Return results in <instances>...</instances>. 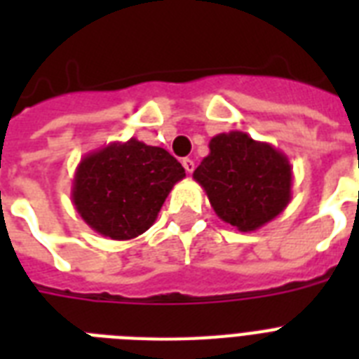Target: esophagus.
I'll use <instances>...</instances> for the list:
<instances>
[{
	"label": "esophagus",
	"mask_w": 359,
	"mask_h": 359,
	"mask_svg": "<svg viewBox=\"0 0 359 359\" xmlns=\"http://www.w3.org/2000/svg\"><path fill=\"white\" fill-rule=\"evenodd\" d=\"M182 168L186 169V173H191V171L196 169V163H194L191 158H184V160H182Z\"/></svg>",
	"instance_id": "34e87169"
}]
</instances>
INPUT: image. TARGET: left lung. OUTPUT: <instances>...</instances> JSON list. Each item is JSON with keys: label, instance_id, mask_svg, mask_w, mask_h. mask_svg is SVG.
I'll list each match as a JSON object with an SVG mask.
<instances>
[{"label": "left lung", "instance_id": "1", "mask_svg": "<svg viewBox=\"0 0 359 359\" xmlns=\"http://www.w3.org/2000/svg\"><path fill=\"white\" fill-rule=\"evenodd\" d=\"M208 149L194 179L219 219L248 233L287 208L292 197V168L283 152L238 130L214 135Z\"/></svg>", "mask_w": 359, "mask_h": 359}]
</instances>
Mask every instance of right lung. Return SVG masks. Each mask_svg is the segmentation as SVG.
Listing matches in <instances>:
<instances>
[{"instance_id": "add662e5", "label": "right lung", "mask_w": 359, "mask_h": 359, "mask_svg": "<svg viewBox=\"0 0 359 359\" xmlns=\"http://www.w3.org/2000/svg\"><path fill=\"white\" fill-rule=\"evenodd\" d=\"M184 177V168L162 147L135 137L114 141L81 158L72 203L98 235L130 240L156 222L165 197Z\"/></svg>"}]
</instances>
